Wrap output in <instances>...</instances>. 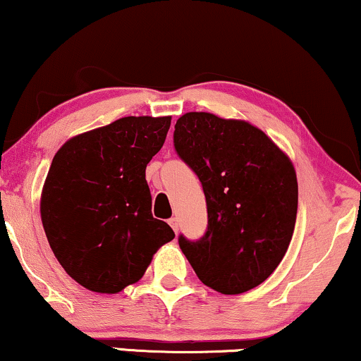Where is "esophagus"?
Returning a JSON list of instances; mask_svg holds the SVG:
<instances>
[{
    "instance_id": "esophagus-1",
    "label": "esophagus",
    "mask_w": 361,
    "mask_h": 361,
    "mask_svg": "<svg viewBox=\"0 0 361 361\" xmlns=\"http://www.w3.org/2000/svg\"><path fill=\"white\" fill-rule=\"evenodd\" d=\"M168 223H170V226L173 228V231H175V233H178V220H176V218H171V220L168 221Z\"/></svg>"
}]
</instances>
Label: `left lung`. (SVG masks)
Returning <instances> with one entry per match:
<instances>
[{
  "mask_svg": "<svg viewBox=\"0 0 361 361\" xmlns=\"http://www.w3.org/2000/svg\"><path fill=\"white\" fill-rule=\"evenodd\" d=\"M175 149L202 181L208 228L178 238L200 280L223 295L262 285L285 257L298 209L295 166L245 120L190 111L175 125Z\"/></svg>",
  "mask_w": 361,
  "mask_h": 361,
  "instance_id": "obj_1",
  "label": "left lung"
}]
</instances>
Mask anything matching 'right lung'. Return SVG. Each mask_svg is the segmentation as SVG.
Masks as SVG:
<instances>
[{
	"label": "right lung",
	"mask_w": 361,
	"mask_h": 361,
	"mask_svg": "<svg viewBox=\"0 0 361 361\" xmlns=\"http://www.w3.org/2000/svg\"><path fill=\"white\" fill-rule=\"evenodd\" d=\"M171 116H125L73 136L54 154L41 191V221L54 257L86 290L120 293L175 238L152 214L147 165Z\"/></svg>",
	"instance_id": "right-lung-1"
}]
</instances>
